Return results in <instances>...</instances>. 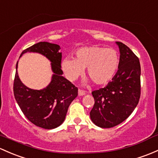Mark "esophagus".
<instances>
[{
    "instance_id": "1",
    "label": "esophagus",
    "mask_w": 158,
    "mask_h": 158,
    "mask_svg": "<svg viewBox=\"0 0 158 158\" xmlns=\"http://www.w3.org/2000/svg\"><path fill=\"white\" fill-rule=\"evenodd\" d=\"M78 93H79V96H82V95H85V94H86V92H85V91H82V90H81V89H79V91H78Z\"/></svg>"
}]
</instances>
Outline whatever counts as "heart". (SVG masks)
Returning a JSON list of instances; mask_svg holds the SVG:
<instances>
[{"mask_svg":"<svg viewBox=\"0 0 158 158\" xmlns=\"http://www.w3.org/2000/svg\"><path fill=\"white\" fill-rule=\"evenodd\" d=\"M76 57H66L62 68L68 79L73 81L87 67V73L97 85L108 83L114 79L119 67V55L114 48L90 46L78 49Z\"/></svg>","mask_w":158,"mask_h":158,"instance_id":"obj_1","label":"heart"}]
</instances>
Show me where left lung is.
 <instances>
[{
  "instance_id": "left-lung-1",
  "label": "left lung",
  "mask_w": 158,
  "mask_h": 158,
  "mask_svg": "<svg viewBox=\"0 0 158 158\" xmlns=\"http://www.w3.org/2000/svg\"><path fill=\"white\" fill-rule=\"evenodd\" d=\"M119 67L107 86L92 92L94 99L91 119L101 128H111L123 122L137 106L141 94V66L139 58L122 42Z\"/></svg>"
}]
</instances>
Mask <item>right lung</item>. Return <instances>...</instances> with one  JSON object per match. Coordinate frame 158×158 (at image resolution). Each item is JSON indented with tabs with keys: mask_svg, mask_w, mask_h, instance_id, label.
<instances>
[{
	"mask_svg": "<svg viewBox=\"0 0 158 158\" xmlns=\"http://www.w3.org/2000/svg\"><path fill=\"white\" fill-rule=\"evenodd\" d=\"M60 49L58 44L41 41L21 54L20 57L27 52L38 53L51 61V81L43 89L35 90L25 85L18 76V62L16 66L13 83L15 99L26 118L45 129H54L64 123L69 104L78 95L77 88L62 76V53Z\"/></svg>",
	"mask_w": 158,
	"mask_h": 158,
	"instance_id": "1",
	"label": "right lung"
}]
</instances>
